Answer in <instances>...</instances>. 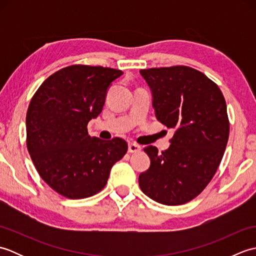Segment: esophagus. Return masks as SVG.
I'll return each mask as SVG.
<instances>
[{"instance_id":"1","label":"esophagus","mask_w":256,"mask_h":256,"mask_svg":"<svg viewBox=\"0 0 256 256\" xmlns=\"http://www.w3.org/2000/svg\"><path fill=\"white\" fill-rule=\"evenodd\" d=\"M140 150H142L140 145L135 143H128V153H138Z\"/></svg>"}]
</instances>
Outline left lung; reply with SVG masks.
I'll return each instance as SVG.
<instances>
[{"mask_svg":"<svg viewBox=\"0 0 256 256\" xmlns=\"http://www.w3.org/2000/svg\"><path fill=\"white\" fill-rule=\"evenodd\" d=\"M153 94L157 120L175 133L170 146L144 152L150 166L140 188L156 202L179 206L202 192L218 170L229 138L224 96L216 84L188 66L142 69Z\"/></svg>","mask_w":256,"mask_h":256,"instance_id":"obj_1","label":"left lung"}]
</instances>
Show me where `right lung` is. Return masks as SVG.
Listing matches in <instances>:
<instances>
[{"label": "right lung", "mask_w": 256, "mask_h": 256, "mask_svg": "<svg viewBox=\"0 0 256 256\" xmlns=\"http://www.w3.org/2000/svg\"><path fill=\"white\" fill-rule=\"evenodd\" d=\"M121 70L72 64L50 76L26 114V145L42 180L69 199L91 197L106 187L112 166L128 152L123 138H90L106 90Z\"/></svg>", "instance_id": "add662e5"}]
</instances>
